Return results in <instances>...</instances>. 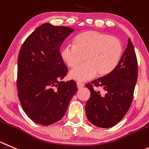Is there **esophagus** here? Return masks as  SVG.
I'll use <instances>...</instances> for the list:
<instances>
[{"mask_svg":"<svg viewBox=\"0 0 149 149\" xmlns=\"http://www.w3.org/2000/svg\"><path fill=\"white\" fill-rule=\"evenodd\" d=\"M77 84L78 89H81L82 87H84V84H82V83H81V82H77V84Z\"/></svg>","mask_w":149,"mask_h":149,"instance_id":"34e87169","label":"esophagus"}]
</instances>
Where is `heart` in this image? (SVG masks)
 I'll list each match as a JSON object with an SVG mask.
<instances>
[{"instance_id":"b5f03b06","label":"heart","mask_w":149,"mask_h":149,"mask_svg":"<svg viewBox=\"0 0 149 149\" xmlns=\"http://www.w3.org/2000/svg\"><path fill=\"white\" fill-rule=\"evenodd\" d=\"M74 45H67L61 49V56L68 67L76 68L70 77L78 81H86L96 74L105 76L112 73L120 63L123 53L122 42L116 37L100 31H87L73 40Z\"/></svg>"}]
</instances>
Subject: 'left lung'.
I'll list each match as a JSON object with an SVG mask.
<instances>
[{
  "mask_svg": "<svg viewBox=\"0 0 149 149\" xmlns=\"http://www.w3.org/2000/svg\"><path fill=\"white\" fill-rule=\"evenodd\" d=\"M137 79V58L129 38L121 60L115 70L86 84L90 91L85 106L89 121L101 128L112 127L120 121L131 106ZM96 87L104 89L105 94L101 95Z\"/></svg>",
  "mask_w": 149,
  "mask_h": 149,
  "instance_id": "8db88e82",
  "label": "left lung"
}]
</instances>
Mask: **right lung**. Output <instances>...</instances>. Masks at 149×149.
I'll use <instances>...</instances> for the list:
<instances>
[{"instance_id":"obj_1","label":"right lung","mask_w":149,"mask_h":149,"mask_svg":"<svg viewBox=\"0 0 149 149\" xmlns=\"http://www.w3.org/2000/svg\"><path fill=\"white\" fill-rule=\"evenodd\" d=\"M73 31L70 27L43 23L20 48L18 98L28 117L37 124L48 126L60 120L78 90L73 80L62 81L68 68L59 51L62 43Z\"/></svg>"}]
</instances>
